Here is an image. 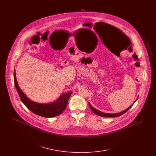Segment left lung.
<instances>
[{
  "label": "left lung",
  "mask_w": 156,
  "mask_h": 156,
  "mask_svg": "<svg viewBox=\"0 0 156 156\" xmlns=\"http://www.w3.org/2000/svg\"><path fill=\"white\" fill-rule=\"evenodd\" d=\"M111 27H112L113 28H115V27H113V26H111ZM137 99H138V98L136 99V101L134 102L133 104H132V105H131L127 109H125V110L123 111L119 112V113H104V112H102L99 111L97 110V109L94 108L90 104L89 102H88V104H89V108H90V109H91V111L93 112L94 113H95L96 115H97L98 116H101V117H107V118H110V117H118V116H121L122 115L124 114V113L127 111L129 109H130V108H132V106H133V105L135 103V102L137 100Z\"/></svg>",
  "instance_id": "obj_1"
}]
</instances>
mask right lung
Returning a JSON list of instances; mask_svg holds the SVG:
<instances>
[{
	"label": "right lung",
	"instance_id": "1",
	"mask_svg": "<svg viewBox=\"0 0 156 156\" xmlns=\"http://www.w3.org/2000/svg\"><path fill=\"white\" fill-rule=\"evenodd\" d=\"M15 85L20 98L25 106L32 112L45 118L57 116L64 111L67 107L68 101L72 94V91L61 95L55 101L48 104H40L34 102L27 97L20 88L16 77V71H14Z\"/></svg>",
	"mask_w": 156,
	"mask_h": 156
}]
</instances>
